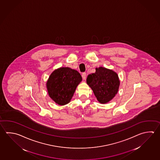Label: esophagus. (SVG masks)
<instances>
[{
	"label": "esophagus",
	"mask_w": 160,
	"mask_h": 160,
	"mask_svg": "<svg viewBox=\"0 0 160 160\" xmlns=\"http://www.w3.org/2000/svg\"><path fill=\"white\" fill-rule=\"evenodd\" d=\"M82 78L83 79H86V73H82Z\"/></svg>",
	"instance_id": "1"
}]
</instances>
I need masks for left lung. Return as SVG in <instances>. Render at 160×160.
<instances>
[{
  "label": "left lung",
  "instance_id": "left-lung-1",
  "mask_svg": "<svg viewBox=\"0 0 160 160\" xmlns=\"http://www.w3.org/2000/svg\"><path fill=\"white\" fill-rule=\"evenodd\" d=\"M86 81L98 100L102 104L107 103L113 99L119 86L117 74L103 67L96 68V72L89 74Z\"/></svg>",
  "mask_w": 160,
  "mask_h": 160
}]
</instances>
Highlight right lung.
Wrapping results in <instances>:
<instances>
[{
    "instance_id": "right-lung-1",
    "label": "right lung",
    "mask_w": 160,
    "mask_h": 160,
    "mask_svg": "<svg viewBox=\"0 0 160 160\" xmlns=\"http://www.w3.org/2000/svg\"><path fill=\"white\" fill-rule=\"evenodd\" d=\"M78 71L69 68H60L49 76L47 82L49 96L56 103L63 105L69 103L76 88L81 82Z\"/></svg>"
}]
</instances>
